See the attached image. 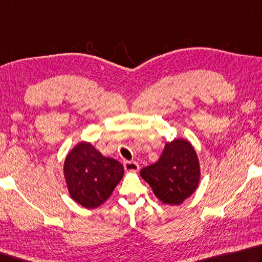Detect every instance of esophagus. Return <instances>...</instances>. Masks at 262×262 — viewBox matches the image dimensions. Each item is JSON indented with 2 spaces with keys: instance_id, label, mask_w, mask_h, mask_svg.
I'll use <instances>...</instances> for the list:
<instances>
[{
  "instance_id": "esophagus-1",
  "label": "esophagus",
  "mask_w": 262,
  "mask_h": 262,
  "mask_svg": "<svg viewBox=\"0 0 262 262\" xmlns=\"http://www.w3.org/2000/svg\"><path fill=\"white\" fill-rule=\"evenodd\" d=\"M123 167H125L126 172H139L140 170V166L135 161H125Z\"/></svg>"
}]
</instances>
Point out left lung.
Listing matches in <instances>:
<instances>
[{
	"mask_svg": "<svg viewBox=\"0 0 262 262\" xmlns=\"http://www.w3.org/2000/svg\"><path fill=\"white\" fill-rule=\"evenodd\" d=\"M156 197L167 205H180L196 191L201 181L197 152L185 139L165 144L159 160L141 170Z\"/></svg>",
	"mask_w": 262,
	"mask_h": 262,
	"instance_id": "obj_1",
	"label": "left lung"
}]
</instances>
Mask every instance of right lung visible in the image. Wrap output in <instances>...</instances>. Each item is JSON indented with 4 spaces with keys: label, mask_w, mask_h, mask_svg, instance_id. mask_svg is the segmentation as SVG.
Returning <instances> with one entry per match:
<instances>
[{
    "label": "right lung",
    "mask_w": 262,
    "mask_h": 262,
    "mask_svg": "<svg viewBox=\"0 0 262 262\" xmlns=\"http://www.w3.org/2000/svg\"><path fill=\"white\" fill-rule=\"evenodd\" d=\"M63 170L71 198L88 210L105 203L125 173L118 160L104 157L85 141L69 152Z\"/></svg>",
    "instance_id": "obj_1"
}]
</instances>
